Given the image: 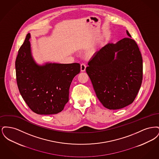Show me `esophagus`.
Instances as JSON below:
<instances>
[{"instance_id":"1","label":"esophagus","mask_w":159,"mask_h":159,"mask_svg":"<svg viewBox=\"0 0 159 159\" xmlns=\"http://www.w3.org/2000/svg\"><path fill=\"white\" fill-rule=\"evenodd\" d=\"M86 66L85 65V64L82 63V64L80 65V70H81L82 71H84L85 70H86Z\"/></svg>"}]
</instances>
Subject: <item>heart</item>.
I'll return each mask as SVG.
<instances>
[{
	"mask_svg": "<svg viewBox=\"0 0 159 159\" xmlns=\"http://www.w3.org/2000/svg\"><path fill=\"white\" fill-rule=\"evenodd\" d=\"M92 52H93V51H92Z\"/></svg>",
	"mask_w": 159,
	"mask_h": 159,
	"instance_id": "heart-1",
	"label": "heart"
}]
</instances>
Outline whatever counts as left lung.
I'll list each match as a JSON object with an SVG mask.
<instances>
[{
  "instance_id": "1",
  "label": "left lung",
  "mask_w": 159,
  "mask_h": 159,
  "mask_svg": "<svg viewBox=\"0 0 159 159\" xmlns=\"http://www.w3.org/2000/svg\"><path fill=\"white\" fill-rule=\"evenodd\" d=\"M126 33L130 38L102 47L94 54L86 68L97 98L110 110L120 109L132 104L143 80L141 53L128 31Z\"/></svg>"
}]
</instances>
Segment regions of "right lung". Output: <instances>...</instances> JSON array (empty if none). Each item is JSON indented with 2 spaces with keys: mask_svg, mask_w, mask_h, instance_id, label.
<instances>
[{
  "mask_svg": "<svg viewBox=\"0 0 159 159\" xmlns=\"http://www.w3.org/2000/svg\"><path fill=\"white\" fill-rule=\"evenodd\" d=\"M30 33L20 47L15 61L19 91L31 110L38 114L61 112L68 101L73 78L80 71L79 63L38 65L31 52Z\"/></svg>",
  "mask_w": 159,
  "mask_h": 159,
  "instance_id": "add662e5",
  "label": "right lung"
}]
</instances>
